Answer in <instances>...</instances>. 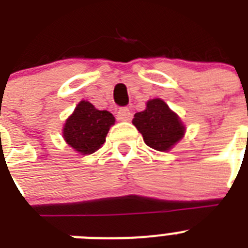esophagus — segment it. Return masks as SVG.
Here are the masks:
<instances>
[{"label": "esophagus", "mask_w": 248, "mask_h": 248, "mask_svg": "<svg viewBox=\"0 0 248 248\" xmlns=\"http://www.w3.org/2000/svg\"><path fill=\"white\" fill-rule=\"evenodd\" d=\"M118 118H119L120 120H123V122H128V120H130L131 118L130 109L126 108V107L120 108L119 110H118Z\"/></svg>", "instance_id": "1"}]
</instances>
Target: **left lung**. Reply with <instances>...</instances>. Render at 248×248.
Returning a JSON list of instances; mask_svg holds the SVG:
<instances>
[{
	"label": "left lung",
	"mask_w": 248,
	"mask_h": 248,
	"mask_svg": "<svg viewBox=\"0 0 248 248\" xmlns=\"http://www.w3.org/2000/svg\"><path fill=\"white\" fill-rule=\"evenodd\" d=\"M133 124L141 133L145 144L157 151H166L184 137L185 126L164 100H149L146 109L134 115Z\"/></svg>",
	"instance_id": "obj_1"
}]
</instances>
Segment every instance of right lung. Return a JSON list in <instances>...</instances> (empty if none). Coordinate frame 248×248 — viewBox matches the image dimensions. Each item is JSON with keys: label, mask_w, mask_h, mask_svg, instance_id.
<instances>
[{"label": "right lung", "mask_w": 248, "mask_h": 248, "mask_svg": "<svg viewBox=\"0 0 248 248\" xmlns=\"http://www.w3.org/2000/svg\"><path fill=\"white\" fill-rule=\"evenodd\" d=\"M115 118L107 110H98L82 100L68 118L63 129L64 140L80 154H93L104 144Z\"/></svg>", "instance_id": "right-lung-1"}]
</instances>
